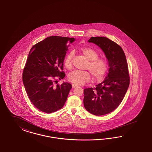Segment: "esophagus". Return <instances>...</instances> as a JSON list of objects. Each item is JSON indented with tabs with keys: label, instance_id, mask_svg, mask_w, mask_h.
I'll return each instance as SVG.
<instances>
[{
	"label": "esophagus",
	"instance_id": "1",
	"mask_svg": "<svg viewBox=\"0 0 152 152\" xmlns=\"http://www.w3.org/2000/svg\"><path fill=\"white\" fill-rule=\"evenodd\" d=\"M78 87V86H77V85H76V84H72V88H76V87Z\"/></svg>",
	"mask_w": 152,
	"mask_h": 152
}]
</instances>
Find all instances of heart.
<instances>
[{"label": "heart", "instance_id": "obj_1", "mask_svg": "<svg viewBox=\"0 0 152 152\" xmlns=\"http://www.w3.org/2000/svg\"><path fill=\"white\" fill-rule=\"evenodd\" d=\"M80 52L88 60L86 68L90 70L93 78L96 80H100L107 73V64L106 61L101 58H98V53L94 49L89 47H84L80 49ZM73 52L68 53L64 60V65L67 69L72 68V59ZM91 78L90 74L87 71L74 70L68 75V80L76 85H82L88 82Z\"/></svg>", "mask_w": 152, "mask_h": 152}]
</instances>
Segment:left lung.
<instances>
[{
	"mask_svg": "<svg viewBox=\"0 0 152 152\" xmlns=\"http://www.w3.org/2000/svg\"><path fill=\"white\" fill-rule=\"evenodd\" d=\"M99 46L108 61L109 69L105 79L96 88L84 90L85 109L95 115L114 111L123 100L129 84L126 57L122 48L107 38L91 37L88 41Z\"/></svg>",
	"mask_w": 152,
	"mask_h": 152,
	"instance_id": "obj_1",
	"label": "left lung"
}]
</instances>
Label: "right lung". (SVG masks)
<instances>
[{
    "label": "right lung",
    "instance_id": "1",
    "mask_svg": "<svg viewBox=\"0 0 152 152\" xmlns=\"http://www.w3.org/2000/svg\"><path fill=\"white\" fill-rule=\"evenodd\" d=\"M74 38L51 36L37 43L30 50L23 74V83L29 99L35 107L45 113L61 109L66 101L70 83L55 85L64 78L63 62L68 51V43Z\"/></svg>",
    "mask_w": 152,
    "mask_h": 152
}]
</instances>
